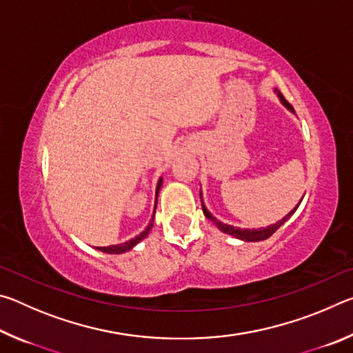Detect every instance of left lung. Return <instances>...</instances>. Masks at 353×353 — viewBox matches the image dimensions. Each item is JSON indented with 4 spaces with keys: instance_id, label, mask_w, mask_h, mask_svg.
I'll list each match as a JSON object with an SVG mask.
<instances>
[{
    "instance_id": "8db88e82",
    "label": "left lung",
    "mask_w": 353,
    "mask_h": 353,
    "mask_svg": "<svg viewBox=\"0 0 353 353\" xmlns=\"http://www.w3.org/2000/svg\"><path fill=\"white\" fill-rule=\"evenodd\" d=\"M277 93V97H279V99H280V103H282L286 109H288L291 113H296L294 112V109H292V105L288 103V101H286L285 98H283V94L280 93L277 88L276 90H274ZM302 202V199L299 201V204H301ZM201 204H202V212H204V214L205 216L212 221V223L218 227V229L221 230V232H224V234H227V235H232V236H235V238H238V240H243V241H263V240H266V238H270L274 232H276L280 225L282 224H285L286 221H288L292 214H294V212L297 210V207H299V204L292 208V210L286 214L285 218H282L279 221V223H276V224H271V225H268V227H260V229H240V227H234V225H230V224H224V223H221L219 219H216L213 216V214L207 210V207L204 205V199H202V191H201Z\"/></svg>"
}]
</instances>
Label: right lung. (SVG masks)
I'll return each mask as SVG.
<instances>
[{"instance_id":"add662e5","label":"right lung","mask_w":353,"mask_h":353,"mask_svg":"<svg viewBox=\"0 0 353 353\" xmlns=\"http://www.w3.org/2000/svg\"><path fill=\"white\" fill-rule=\"evenodd\" d=\"M162 182L163 179L160 177L159 182H157V188H155V202H154V213H155V208H157V196H159V191L160 188H162ZM152 224H154V214L151 221H149V224L145 230L141 232L140 235H137L135 238H130L129 241L126 243H121V244H112V246H107V248H97L98 250H101V252H105V254H124V252H129L130 249H134L137 244H139L141 240H145V238L148 236L149 230L152 229Z\"/></svg>"}]
</instances>
